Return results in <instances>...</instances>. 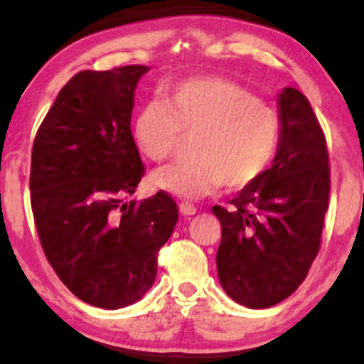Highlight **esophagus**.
Segmentation results:
<instances>
[{"label":"esophagus","instance_id":"34e87169","mask_svg":"<svg viewBox=\"0 0 364 364\" xmlns=\"http://www.w3.org/2000/svg\"><path fill=\"white\" fill-rule=\"evenodd\" d=\"M178 207H179V212H181L183 215H193L196 212V207L190 202H179Z\"/></svg>","mask_w":364,"mask_h":364}]
</instances>
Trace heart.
<instances>
[{
	"instance_id": "heart-1",
	"label": "heart",
	"mask_w": 364,
	"mask_h": 364,
	"mask_svg": "<svg viewBox=\"0 0 364 364\" xmlns=\"http://www.w3.org/2000/svg\"><path fill=\"white\" fill-rule=\"evenodd\" d=\"M185 133L196 135L195 161L157 169L150 185L195 200L223 185L241 190L258 181L277 154L281 118L228 78L195 77L171 87L164 101L145 102L132 127L135 145L154 162L176 156Z\"/></svg>"
}]
</instances>
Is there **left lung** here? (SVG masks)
Wrapping results in <instances>:
<instances>
[{
	"mask_svg": "<svg viewBox=\"0 0 364 364\" xmlns=\"http://www.w3.org/2000/svg\"><path fill=\"white\" fill-rule=\"evenodd\" d=\"M281 144L267 173L212 207L220 220V286L236 303L270 308L301 286L320 250L328 208L330 168L325 135L310 102L286 87L279 95Z\"/></svg>",
	"mask_w": 364,
	"mask_h": 364,
	"instance_id": "obj_1",
	"label": "left lung"
}]
</instances>
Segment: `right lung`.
<instances>
[{
    "label": "right lung",
    "mask_w": 364,
    "mask_h": 364,
    "mask_svg": "<svg viewBox=\"0 0 364 364\" xmlns=\"http://www.w3.org/2000/svg\"><path fill=\"white\" fill-rule=\"evenodd\" d=\"M149 66L83 70L63 87L32 147L31 203L41 245L61 282L104 310L152 287L157 253L178 223L166 191L140 203L145 168L133 140V97Z\"/></svg>",
    "instance_id": "obj_1"
}]
</instances>
